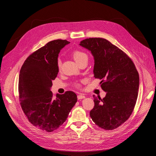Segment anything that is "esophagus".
<instances>
[{"label":"esophagus","mask_w":156,"mask_h":156,"mask_svg":"<svg viewBox=\"0 0 156 156\" xmlns=\"http://www.w3.org/2000/svg\"><path fill=\"white\" fill-rule=\"evenodd\" d=\"M85 96L82 95V94H80L78 95V99L80 100V99H85Z\"/></svg>","instance_id":"esophagus-1"}]
</instances>
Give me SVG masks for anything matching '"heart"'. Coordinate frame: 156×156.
<instances>
[{"instance_id":"heart-1","label":"heart","mask_w":156,"mask_h":156,"mask_svg":"<svg viewBox=\"0 0 156 156\" xmlns=\"http://www.w3.org/2000/svg\"><path fill=\"white\" fill-rule=\"evenodd\" d=\"M73 56L74 59L75 60V61L77 63H78L79 62L82 61L84 59H88L87 54L85 52L81 51H75L73 52ZM61 60L59 59L58 61H57V66H58V68L61 67ZM76 86L79 87L80 85L77 84Z\"/></svg>"}]
</instances>
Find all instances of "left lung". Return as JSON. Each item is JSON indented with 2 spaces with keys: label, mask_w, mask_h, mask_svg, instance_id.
<instances>
[{
  "label": "left lung",
  "mask_w": 156,
  "mask_h": 156,
  "mask_svg": "<svg viewBox=\"0 0 156 156\" xmlns=\"http://www.w3.org/2000/svg\"><path fill=\"white\" fill-rule=\"evenodd\" d=\"M80 45L91 52L94 59V74L102 80L105 97L93 95L94 108L90 112L95 125L105 130L119 127L129 118L136 102L139 75L129 57L108 40L89 38Z\"/></svg>",
  "instance_id": "left-lung-1"
}]
</instances>
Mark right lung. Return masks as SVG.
I'll list each match as a JSON object with an SVG mask.
<instances>
[{
  "mask_svg": "<svg viewBox=\"0 0 156 156\" xmlns=\"http://www.w3.org/2000/svg\"><path fill=\"white\" fill-rule=\"evenodd\" d=\"M70 42L55 40L31 54L20 70L18 90L21 108L28 121L35 127L52 132L67 119L77 102L71 91L57 94L51 88L59 72L57 58L60 51Z\"/></svg>",
  "mask_w": 156,
  "mask_h": 156,
  "instance_id": "obj_1",
  "label": "right lung"
}]
</instances>
